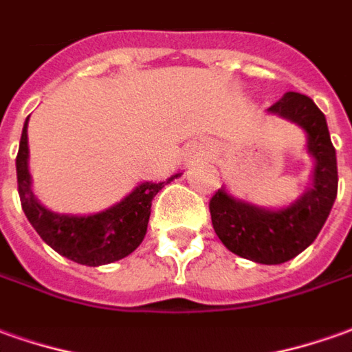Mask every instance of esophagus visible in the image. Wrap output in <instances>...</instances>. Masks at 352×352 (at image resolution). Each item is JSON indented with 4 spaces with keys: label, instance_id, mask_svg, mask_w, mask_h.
Returning a JSON list of instances; mask_svg holds the SVG:
<instances>
[{
    "label": "esophagus",
    "instance_id": "34e87169",
    "mask_svg": "<svg viewBox=\"0 0 352 352\" xmlns=\"http://www.w3.org/2000/svg\"><path fill=\"white\" fill-rule=\"evenodd\" d=\"M201 151H205V149H201V147L199 149H195V153H197V155H201Z\"/></svg>",
    "mask_w": 352,
    "mask_h": 352
}]
</instances>
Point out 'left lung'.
I'll return each mask as SVG.
<instances>
[{
    "instance_id": "left-lung-1",
    "label": "left lung",
    "mask_w": 352,
    "mask_h": 352,
    "mask_svg": "<svg viewBox=\"0 0 352 352\" xmlns=\"http://www.w3.org/2000/svg\"><path fill=\"white\" fill-rule=\"evenodd\" d=\"M268 113L287 118L307 132V149L316 161L312 188L278 210L234 199L222 188L210 197L208 208L217 236L232 253L261 264H282L302 253L324 226L338 197V159L326 116L310 98L287 91Z\"/></svg>"
}]
</instances>
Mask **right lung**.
Instances as JSON below:
<instances>
[{
  "label": "right lung",
  "instance_id": "obj_1",
  "mask_svg": "<svg viewBox=\"0 0 352 352\" xmlns=\"http://www.w3.org/2000/svg\"><path fill=\"white\" fill-rule=\"evenodd\" d=\"M28 118L24 122L16 155V184L24 214L38 236L59 254L86 266L115 263L135 251L147 232L153 197L180 174L159 184L144 182L120 203L96 214L72 217L51 212L32 193L28 172Z\"/></svg>",
  "mask_w": 352,
  "mask_h": 352
}]
</instances>
